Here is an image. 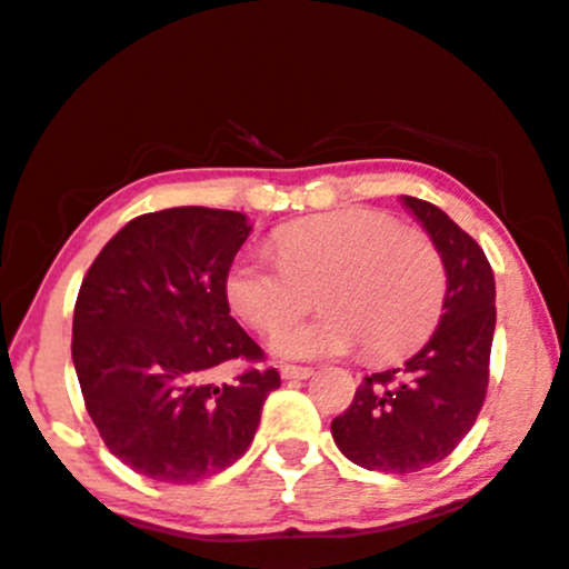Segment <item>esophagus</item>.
<instances>
[{"label":"esophagus","instance_id":"34e87169","mask_svg":"<svg viewBox=\"0 0 569 569\" xmlns=\"http://www.w3.org/2000/svg\"><path fill=\"white\" fill-rule=\"evenodd\" d=\"M310 375H312L310 367H291V363L280 367V377H283V380H307Z\"/></svg>","mask_w":569,"mask_h":569}]
</instances>
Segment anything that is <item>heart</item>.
<instances>
[{"label":"heart","instance_id":"b5f03b06","mask_svg":"<svg viewBox=\"0 0 569 569\" xmlns=\"http://www.w3.org/2000/svg\"><path fill=\"white\" fill-rule=\"evenodd\" d=\"M272 243L278 259L262 251L232 259L224 297L240 321L272 329L303 309L305 284L325 283L323 317L272 331L280 358L342 356L363 342L382 361L415 348L439 318L447 297L439 248L390 213L342 208L278 227Z\"/></svg>","mask_w":569,"mask_h":569}]
</instances>
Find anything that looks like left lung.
I'll return each mask as SVG.
<instances>
[{
	"instance_id": "obj_1",
	"label": "left lung",
	"mask_w": 569,
	"mask_h": 569,
	"mask_svg": "<svg viewBox=\"0 0 569 569\" xmlns=\"http://www.w3.org/2000/svg\"><path fill=\"white\" fill-rule=\"evenodd\" d=\"M447 267L436 331L403 367L363 377L352 403L331 420L348 460L377 473H415L441 462L479 417L495 337V276L485 251L441 208L401 194Z\"/></svg>"
}]
</instances>
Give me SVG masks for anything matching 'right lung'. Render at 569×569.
Masks as SVG:
<instances>
[{
  "mask_svg": "<svg viewBox=\"0 0 569 569\" xmlns=\"http://www.w3.org/2000/svg\"><path fill=\"white\" fill-rule=\"evenodd\" d=\"M251 234L246 213L181 206L128 221L84 276L71 361L109 452L136 473L192 485L246 455L276 369L211 382L262 348L230 316L224 272Z\"/></svg>",
  "mask_w": 569,
  "mask_h": 569,
  "instance_id": "add662e5",
  "label": "right lung"
}]
</instances>
